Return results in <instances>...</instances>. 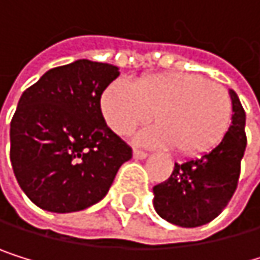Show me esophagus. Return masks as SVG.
<instances>
[{
	"mask_svg": "<svg viewBox=\"0 0 260 260\" xmlns=\"http://www.w3.org/2000/svg\"><path fill=\"white\" fill-rule=\"evenodd\" d=\"M134 157H136V159H146V157H148V153L136 148V149H134Z\"/></svg>",
	"mask_w": 260,
	"mask_h": 260,
	"instance_id": "obj_1",
	"label": "esophagus"
}]
</instances>
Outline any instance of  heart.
<instances>
[{
	"instance_id": "obj_1",
	"label": "heart",
	"mask_w": 260,
	"mask_h": 260,
	"mask_svg": "<svg viewBox=\"0 0 260 260\" xmlns=\"http://www.w3.org/2000/svg\"><path fill=\"white\" fill-rule=\"evenodd\" d=\"M101 112L114 133L126 136L154 118L137 137L151 146H173L185 157L204 154L226 136L233 100L226 88L190 73H157L133 84L115 81L101 95Z\"/></svg>"
}]
</instances>
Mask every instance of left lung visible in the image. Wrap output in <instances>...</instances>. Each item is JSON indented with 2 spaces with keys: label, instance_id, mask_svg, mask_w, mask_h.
<instances>
[{
  "label": "left lung",
  "instance_id": "left-lung-1",
  "mask_svg": "<svg viewBox=\"0 0 260 260\" xmlns=\"http://www.w3.org/2000/svg\"><path fill=\"white\" fill-rule=\"evenodd\" d=\"M233 123L223 140L200 159L175 164L170 178L153 187L154 209L167 221L181 228H197L212 221L231 201L246 148L245 111L234 90Z\"/></svg>",
  "mask_w": 260,
  "mask_h": 260
}]
</instances>
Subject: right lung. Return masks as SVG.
Returning <instances> with one entry per match:
<instances>
[{"mask_svg": "<svg viewBox=\"0 0 260 260\" xmlns=\"http://www.w3.org/2000/svg\"><path fill=\"white\" fill-rule=\"evenodd\" d=\"M120 75L87 59L48 72L23 92L11 121V162L26 197L67 214L101 201L133 148L104 121L101 95Z\"/></svg>", "mask_w": 260, "mask_h": 260, "instance_id": "1", "label": "right lung"}]
</instances>
